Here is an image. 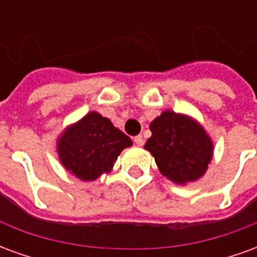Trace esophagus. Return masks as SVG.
Returning <instances> with one entry per match:
<instances>
[{"label":"esophagus","instance_id":"obj_1","mask_svg":"<svg viewBox=\"0 0 257 257\" xmlns=\"http://www.w3.org/2000/svg\"><path fill=\"white\" fill-rule=\"evenodd\" d=\"M134 142H135V145L136 146H143L145 145V140H143V138H142V136H135V139H134Z\"/></svg>","mask_w":257,"mask_h":257}]
</instances>
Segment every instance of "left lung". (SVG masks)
Listing matches in <instances>:
<instances>
[{
  "mask_svg": "<svg viewBox=\"0 0 257 257\" xmlns=\"http://www.w3.org/2000/svg\"><path fill=\"white\" fill-rule=\"evenodd\" d=\"M145 149L154 157L160 172L178 184L199 179L212 160L213 145L204 128L190 117L164 111L150 123Z\"/></svg>",
  "mask_w": 257,
  "mask_h": 257,
  "instance_id": "obj_1",
  "label": "left lung"
}]
</instances>
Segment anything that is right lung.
I'll use <instances>...</instances> for the list:
<instances>
[{
	"label": "right lung",
	"instance_id": "obj_1",
	"mask_svg": "<svg viewBox=\"0 0 257 257\" xmlns=\"http://www.w3.org/2000/svg\"><path fill=\"white\" fill-rule=\"evenodd\" d=\"M132 140L99 112L86 114L68 126L58 140V153L64 168L77 178L90 182L111 171L119 153Z\"/></svg>",
	"mask_w": 257,
	"mask_h": 257
}]
</instances>
